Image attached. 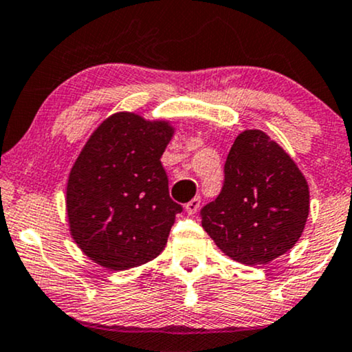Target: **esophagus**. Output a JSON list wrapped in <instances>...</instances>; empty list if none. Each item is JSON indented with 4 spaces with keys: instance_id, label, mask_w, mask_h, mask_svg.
Returning <instances> with one entry per match:
<instances>
[{
    "instance_id": "34e87169",
    "label": "esophagus",
    "mask_w": 352,
    "mask_h": 352,
    "mask_svg": "<svg viewBox=\"0 0 352 352\" xmlns=\"http://www.w3.org/2000/svg\"><path fill=\"white\" fill-rule=\"evenodd\" d=\"M200 203H201V198L200 197H195L190 200L187 205H185V210H187L188 214H195L197 213V210L200 208Z\"/></svg>"
}]
</instances>
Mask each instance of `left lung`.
Here are the masks:
<instances>
[{
  "label": "left lung",
  "mask_w": 352,
  "mask_h": 352,
  "mask_svg": "<svg viewBox=\"0 0 352 352\" xmlns=\"http://www.w3.org/2000/svg\"><path fill=\"white\" fill-rule=\"evenodd\" d=\"M310 208L303 173L259 129L241 133L226 162L221 192L200 211L221 251L245 265L267 264L294 248Z\"/></svg>",
  "instance_id": "obj_1"
}]
</instances>
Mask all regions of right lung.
<instances>
[{"mask_svg": "<svg viewBox=\"0 0 352 352\" xmlns=\"http://www.w3.org/2000/svg\"><path fill=\"white\" fill-rule=\"evenodd\" d=\"M173 129L134 113L109 116L80 152L67 185L75 243L96 264L126 270L157 257L182 205L160 157Z\"/></svg>", "mask_w": 352, "mask_h": 352, "instance_id": "add662e5", "label": "right lung"}]
</instances>
